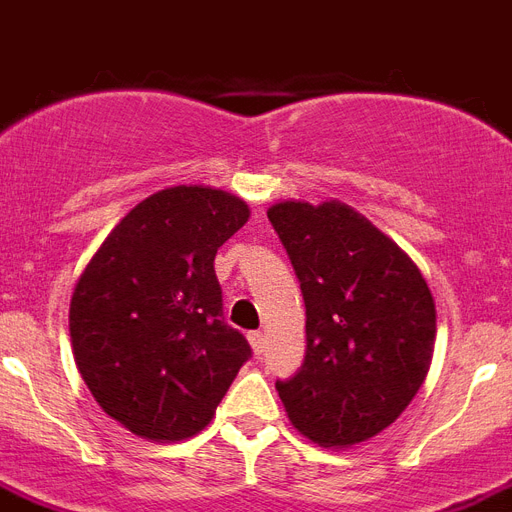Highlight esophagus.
I'll list each match as a JSON object with an SVG mask.
<instances>
[{"label":"esophagus","mask_w":512,"mask_h":512,"mask_svg":"<svg viewBox=\"0 0 512 512\" xmlns=\"http://www.w3.org/2000/svg\"><path fill=\"white\" fill-rule=\"evenodd\" d=\"M249 344H252V352H255V355H260V352L265 350V334L263 331H249Z\"/></svg>","instance_id":"1"}]
</instances>
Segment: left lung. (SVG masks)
I'll return each instance as SVG.
<instances>
[{"mask_svg":"<svg viewBox=\"0 0 512 512\" xmlns=\"http://www.w3.org/2000/svg\"><path fill=\"white\" fill-rule=\"evenodd\" d=\"M305 297L307 352L276 381L299 434L352 447L389 429L431 368L436 305L418 265L365 215L328 199L268 207Z\"/></svg>","mask_w":512,"mask_h":512,"instance_id":"1","label":"left lung"}]
</instances>
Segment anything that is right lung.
<instances>
[{"instance_id": "obj_1", "label": "right lung", "mask_w": 512, "mask_h": 512, "mask_svg": "<svg viewBox=\"0 0 512 512\" xmlns=\"http://www.w3.org/2000/svg\"><path fill=\"white\" fill-rule=\"evenodd\" d=\"M249 220L244 199L168 186L112 228L70 297L81 378L112 421L147 442H184L252 355L223 315L215 255Z\"/></svg>"}]
</instances>
